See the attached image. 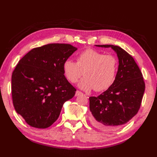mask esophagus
I'll use <instances>...</instances> for the list:
<instances>
[{"instance_id":"obj_1","label":"esophagus","mask_w":157,"mask_h":157,"mask_svg":"<svg viewBox=\"0 0 157 157\" xmlns=\"http://www.w3.org/2000/svg\"><path fill=\"white\" fill-rule=\"evenodd\" d=\"M81 94H82V93H81V91H78V90H76V93H75V96L77 97V96H79V95Z\"/></svg>"}]
</instances>
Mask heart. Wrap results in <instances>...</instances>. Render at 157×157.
I'll return each instance as SVG.
<instances>
[{
	"mask_svg": "<svg viewBox=\"0 0 157 157\" xmlns=\"http://www.w3.org/2000/svg\"><path fill=\"white\" fill-rule=\"evenodd\" d=\"M64 74L72 83L77 82L80 89L89 91H104L113 85L117 71V61L112 55H104L96 50L88 48L77 56L76 63L67 59L63 64Z\"/></svg>",
	"mask_w": 157,
	"mask_h": 157,
	"instance_id": "b5f03b06",
	"label": "heart"
}]
</instances>
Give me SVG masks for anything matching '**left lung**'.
I'll return each instance as SVG.
<instances>
[{"instance_id":"left-lung-1","label":"left lung","mask_w":157,"mask_h":157,"mask_svg":"<svg viewBox=\"0 0 157 157\" xmlns=\"http://www.w3.org/2000/svg\"><path fill=\"white\" fill-rule=\"evenodd\" d=\"M95 46L111 48L118 59L113 85L97 97L89 98L92 124L102 131H112L128 123L138 113L145 85L138 65L124 49L112 44Z\"/></svg>"}]
</instances>
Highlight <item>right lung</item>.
Listing matches in <instances>:
<instances>
[{"instance_id":"obj_1","label":"right lung","mask_w":157,"mask_h":157,"mask_svg":"<svg viewBox=\"0 0 157 157\" xmlns=\"http://www.w3.org/2000/svg\"><path fill=\"white\" fill-rule=\"evenodd\" d=\"M77 48L52 43L32 49L19 60L11 79L13 105L26 123L38 128L51 126L76 89L64 75V61Z\"/></svg>"}]
</instances>
